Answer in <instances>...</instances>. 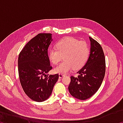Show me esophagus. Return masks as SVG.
Wrapping results in <instances>:
<instances>
[{
  "mask_svg": "<svg viewBox=\"0 0 123 123\" xmlns=\"http://www.w3.org/2000/svg\"><path fill=\"white\" fill-rule=\"evenodd\" d=\"M64 76V74H59V78H63V77Z\"/></svg>",
  "mask_w": 123,
  "mask_h": 123,
  "instance_id": "34e87169",
  "label": "esophagus"
}]
</instances>
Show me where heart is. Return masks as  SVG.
Wrapping results in <instances>:
<instances>
[{
	"label": "heart",
	"instance_id": "heart-1",
	"mask_svg": "<svg viewBox=\"0 0 123 123\" xmlns=\"http://www.w3.org/2000/svg\"><path fill=\"white\" fill-rule=\"evenodd\" d=\"M55 48H51L48 52L49 59L52 63L57 64L63 56L64 61L55 68L56 73L65 74L74 68L80 69L88 59L89 48L84 41L73 37H66L56 44Z\"/></svg>",
	"mask_w": 123,
	"mask_h": 123
}]
</instances>
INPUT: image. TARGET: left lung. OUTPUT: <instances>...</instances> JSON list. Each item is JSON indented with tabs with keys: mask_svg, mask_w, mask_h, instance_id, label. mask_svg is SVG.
Listing matches in <instances>:
<instances>
[{
	"mask_svg": "<svg viewBox=\"0 0 123 123\" xmlns=\"http://www.w3.org/2000/svg\"><path fill=\"white\" fill-rule=\"evenodd\" d=\"M91 42L90 54L86 64L77 72V77L71 76L68 87L70 94L75 98L84 100L91 98L98 90L105 74V59L103 48L94 39Z\"/></svg>",
	"mask_w": 123,
	"mask_h": 123,
	"instance_id": "left-lung-1",
	"label": "left lung"
}]
</instances>
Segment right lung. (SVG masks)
Here are the masks:
<instances>
[{"mask_svg": "<svg viewBox=\"0 0 123 123\" xmlns=\"http://www.w3.org/2000/svg\"><path fill=\"white\" fill-rule=\"evenodd\" d=\"M52 34H39L25 45L18 60L20 84L24 92L32 100L42 102L50 96L59 75L47 74L52 69L48 48Z\"/></svg>", "mask_w": 123, "mask_h": 123, "instance_id": "right-lung-1", "label": "right lung"}]
</instances>
